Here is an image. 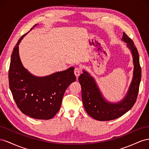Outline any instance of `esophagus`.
I'll list each match as a JSON object with an SVG mask.
<instances>
[{"label": "esophagus", "mask_w": 149, "mask_h": 149, "mask_svg": "<svg viewBox=\"0 0 149 149\" xmlns=\"http://www.w3.org/2000/svg\"><path fill=\"white\" fill-rule=\"evenodd\" d=\"M74 74L76 76V77H79V75H80V70L79 68H75L74 69Z\"/></svg>", "instance_id": "esophagus-1"}]
</instances>
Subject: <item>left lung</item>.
<instances>
[{
    "mask_svg": "<svg viewBox=\"0 0 149 149\" xmlns=\"http://www.w3.org/2000/svg\"><path fill=\"white\" fill-rule=\"evenodd\" d=\"M122 40L127 44L133 58V77L126 95L118 102H110L105 99L94 78L87 71L79 76V81L82 88V99L85 110L93 118L99 121H109L121 117L129 111L137 98L141 80V67L137 48L130 38L123 33Z\"/></svg>",
    "mask_w": 149,
    "mask_h": 149,
    "instance_id": "left-lung-1",
    "label": "left lung"
}]
</instances>
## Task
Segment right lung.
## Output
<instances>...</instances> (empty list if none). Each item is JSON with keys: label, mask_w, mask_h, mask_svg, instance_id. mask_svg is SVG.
Wrapping results in <instances>:
<instances>
[{"label": "right lung", "mask_w": 149, "mask_h": 149, "mask_svg": "<svg viewBox=\"0 0 149 149\" xmlns=\"http://www.w3.org/2000/svg\"><path fill=\"white\" fill-rule=\"evenodd\" d=\"M26 34L20 38L12 54L8 70L9 87L23 113L36 119H50L60 109L67 88L75 81L74 68L71 67L44 77L30 73L23 66L19 53V45Z\"/></svg>", "instance_id": "obj_1"}]
</instances>
